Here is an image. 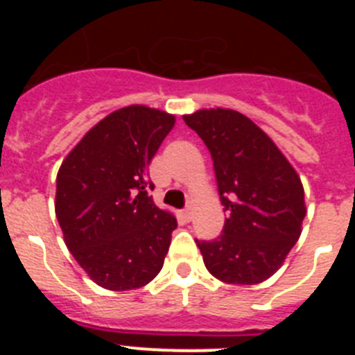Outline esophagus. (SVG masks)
<instances>
[{
    "label": "esophagus",
    "instance_id": "obj_1",
    "mask_svg": "<svg viewBox=\"0 0 355 355\" xmlns=\"http://www.w3.org/2000/svg\"><path fill=\"white\" fill-rule=\"evenodd\" d=\"M181 213H183L184 220H187V222L192 220V216H193V208H192V206H187V208H184Z\"/></svg>",
    "mask_w": 355,
    "mask_h": 355
}]
</instances>
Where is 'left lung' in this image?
<instances>
[{"label":"left lung","mask_w":355,"mask_h":355,"mask_svg":"<svg viewBox=\"0 0 355 355\" xmlns=\"http://www.w3.org/2000/svg\"><path fill=\"white\" fill-rule=\"evenodd\" d=\"M211 153L224 222L220 236L196 240L205 265L229 284H258L283 265L306 216L304 188L283 153L234 110L184 115Z\"/></svg>","instance_id":"obj_1"}]
</instances>
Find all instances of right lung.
I'll return each instance as SVG.
<instances>
[{
	"label": "right lung",
	"mask_w": 355,
	"mask_h": 355,
	"mask_svg": "<svg viewBox=\"0 0 355 355\" xmlns=\"http://www.w3.org/2000/svg\"><path fill=\"white\" fill-rule=\"evenodd\" d=\"M174 121L140 105L117 110L85 135L56 175L65 245L106 290L146 286L162 270L178 222L149 196L147 167Z\"/></svg>",
	"instance_id": "right-lung-1"
}]
</instances>
